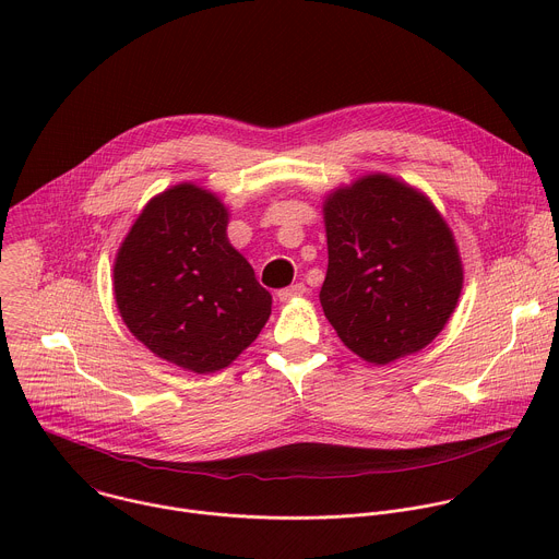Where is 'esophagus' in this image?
Returning a JSON list of instances; mask_svg holds the SVG:
<instances>
[{
  "instance_id": "esophagus-1",
  "label": "esophagus",
  "mask_w": 559,
  "mask_h": 559,
  "mask_svg": "<svg viewBox=\"0 0 559 559\" xmlns=\"http://www.w3.org/2000/svg\"><path fill=\"white\" fill-rule=\"evenodd\" d=\"M307 292V287L302 285V283H294V285H289V287H283V289H278V300H283V302H287V300H292V298H296V296H302Z\"/></svg>"
}]
</instances>
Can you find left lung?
Returning a JSON list of instances; mask_svg holds the SVG:
<instances>
[{"label": "left lung", "mask_w": 559, "mask_h": 559, "mask_svg": "<svg viewBox=\"0 0 559 559\" xmlns=\"http://www.w3.org/2000/svg\"><path fill=\"white\" fill-rule=\"evenodd\" d=\"M321 305L341 341L386 365L429 345L462 289L453 234L414 188L369 175L325 201Z\"/></svg>", "instance_id": "obj_1"}]
</instances>
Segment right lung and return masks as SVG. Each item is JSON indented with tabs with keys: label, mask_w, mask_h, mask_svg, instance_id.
Returning <instances> with one entry per match:
<instances>
[{
	"label": "right lung",
	"mask_w": 559,
	"mask_h": 559,
	"mask_svg": "<svg viewBox=\"0 0 559 559\" xmlns=\"http://www.w3.org/2000/svg\"><path fill=\"white\" fill-rule=\"evenodd\" d=\"M227 210L181 183L154 197L115 261L128 330L158 358L194 373L227 367L254 343L272 296L227 241Z\"/></svg>",
	"instance_id": "obj_1"
}]
</instances>
